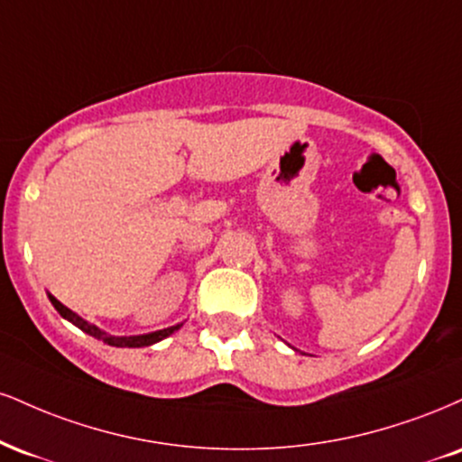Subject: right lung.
Listing matches in <instances>:
<instances>
[{"instance_id":"1","label":"right lung","mask_w":462,"mask_h":462,"mask_svg":"<svg viewBox=\"0 0 462 462\" xmlns=\"http://www.w3.org/2000/svg\"><path fill=\"white\" fill-rule=\"evenodd\" d=\"M49 301L53 303V308L58 310L62 319L72 322V325H75V327H79V329L86 331L88 336L98 337V340H103L105 344H109V346H118V348H142V346H150V344H157V342L163 340V337L171 336V333H174L176 329H180V325H174V327H168V329L152 331V333H143V336H109V333L101 331L97 325H90V322L83 320L79 314H75V312H72V310L66 308V305L60 303L58 299L53 297V294H49Z\"/></svg>"}]
</instances>
